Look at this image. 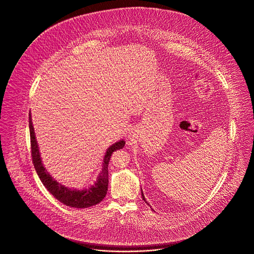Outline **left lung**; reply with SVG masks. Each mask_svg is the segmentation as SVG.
Here are the masks:
<instances>
[{"mask_svg": "<svg viewBox=\"0 0 254 254\" xmlns=\"http://www.w3.org/2000/svg\"><path fill=\"white\" fill-rule=\"evenodd\" d=\"M141 192H142V198H143V200H144V201H145V202H146L148 205H150V204H149V203L146 201V198H145V196H144V193H143V190H142V189H141Z\"/></svg>", "mask_w": 254, "mask_h": 254, "instance_id": "1", "label": "left lung"}]
</instances>
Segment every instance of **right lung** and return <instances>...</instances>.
<instances>
[{
  "label": "right lung",
  "mask_w": 254,
  "mask_h": 254,
  "mask_svg": "<svg viewBox=\"0 0 254 254\" xmlns=\"http://www.w3.org/2000/svg\"><path fill=\"white\" fill-rule=\"evenodd\" d=\"M29 132H30V143H31V156L32 162L34 165L35 170L43 183V185L47 188V190L61 203L66 206L83 209L88 208L98 204L102 199L105 197L107 193V186H108V163L111 157V154L114 151L120 150L124 147L125 141L120 140L114 144H112L105 153L102 163V169L97 176L96 181L90 185L89 187L83 188V189H76V188H69L57 180H55L47 169L44 168L38 144L35 138L34 128L32 125L31 114L29 113Z\"/></svg>",
  "instance_id": "add662e5"
}]
</instances>
